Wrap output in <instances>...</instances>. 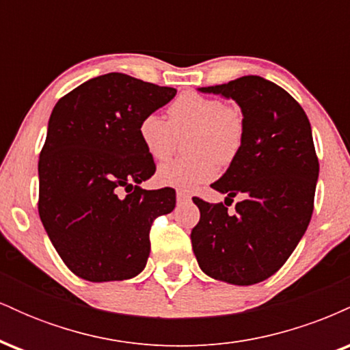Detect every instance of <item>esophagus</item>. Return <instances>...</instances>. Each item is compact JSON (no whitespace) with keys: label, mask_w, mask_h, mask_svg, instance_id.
<instances>
[{"label":"esophagus","mask_w":350,"mask_h":350,"mask_svg":"<svg viewBox=\"0 0 350 350\" xmlns=\"http://www.w3.org/2000/svg\"><path fill=\"white\" fill-rule=\"evenodd\" d=\"M176 198H178V202H186V200L191 199V194L186 191H178L176 192Z\"/></svg>","instance_id":"obj_1"}]
</instances>
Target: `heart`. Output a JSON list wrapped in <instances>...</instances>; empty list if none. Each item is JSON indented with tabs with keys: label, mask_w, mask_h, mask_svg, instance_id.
<instances>
[{
	"label": "heart",
	"mask_w": 350,
	"mask_h": 350,
	"mask_svg": "<svg viewBox=\"0 0 350 350\" xmlns=\"http://www.w3.org/2000/svg\"><path fill=\"white\" fill-rule=\"evenodd\" d=\"M245 115L239 107L226 105L220 98L184 92L167 107V122L156 113L139 120L138 136L152 159H167L178 138L191 135L186 159L159 166L163 186L192 191L215 178L217 163L227 166L239 156L245 142Z\"/></svg>",
	"instance_id": "b5f03b06"
}]
</instances>
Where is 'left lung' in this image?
Returning a JSON list of instances; mask_svg holds the SVG:
<instances>
[{"mask_svg": "<svg viewBox=\"0 0 350 350\" xmlns=\"http://www.w3.org/2000/svg\"><path fill=\"white\" fill-rule=\"evenodd\" d=\"M199 92L235 100L247 131L242 151L212 184L226 203L243 200L228 215L222 202L192 199L200 211L192 250L211 278L248 286L275 275L309 226L319 176L311 124L284 88L258 75Z\"/></svg>", "mask_w": 350, "mask_h": 350, "instance_id": "left-lung-1", "label": "left lung"}]
</instances>
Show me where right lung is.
Returning a JSON list of instances; mask_svg holds the SVG:
<instances>
[{"mask_svg": "<svg viewBox=\"0 0 350 350\" xmlns=\"http://www.w3.org/2000/svg\"><path fill=\"white\" fill-rule=\"evenodd\" d=\"M176 88L120 72L90 79L52 110L39 156V217L72 273L87 281L130 280L146 267L156 217L176 206L171 187H139L156 171L139 120Z\"/></svg>", "mask_w": 350, "mask_h": 350, "instance_id": "right-lung-1", "label": "right lung"}]
</instances>
